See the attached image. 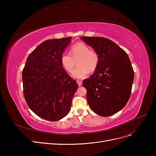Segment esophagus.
Here are the masks:
<instances>
[{
	"label": "esophagus",
	"instance_id": "obj_1",
	"mask_svg": "<svg viewBox=\"0 0 156 156\" xmlns=\"http://www.w3.org/2000/svg\"><path fill=\"white\" fill-rule=\"evenodd\" d=\"M76 82H77L78 85L79 86H81V85H82V81H80V80H77Z\"/></svg>",
	"mask_w": 156,
	"mask_h": 156
}]
</instances>
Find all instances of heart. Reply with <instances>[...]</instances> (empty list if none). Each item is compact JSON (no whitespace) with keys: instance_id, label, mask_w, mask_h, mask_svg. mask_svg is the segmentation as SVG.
Returning a JSON list of instances; mask_svg holds the SVG:
<instances>
[{"instance_id":"1","label":"heart","mask_w":156,"mask_h":156,"mask_svg":"<svg viewBox=\"0 0 156 156\" xmlns=\"http://www.w3.org/2000/svg\"><path fill=\"white\" fill-rule=\"evenodd\" d=\"M61 63L68 73L73 71L77 61L78 67L72 73V76L77 79H83L88 71L94 72L99 63V56L93 49L83 42H77L70 48V54L64 52L61 56Z\"/></svg>"}]
</instances>
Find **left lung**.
<instances>
[{
  "label": "left lung",
  "mask_w": 156,
  "mask_h": 156,
  "mask_svg": "<svg viewBox=\"0 0 156 156\" xmlns=\"http://www.w3.org/2000/svg\"><path fill=\"white\" fill-rule=\"evenodd\" d=\"M99 56L93 75L83 81L90 109L107 117L121 110L128 102L134 79V71L128 54L112 40L103 37L80 38Z\"/></svg>",
  "instance_id": "obj_1"
}]
</instances>
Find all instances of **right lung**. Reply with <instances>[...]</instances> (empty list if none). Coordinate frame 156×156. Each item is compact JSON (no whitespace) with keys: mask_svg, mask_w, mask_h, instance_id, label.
<instances>
[{"mask_svg":"<svg viewBox=\"0 0 156 156\" xmlns=\"http://www.w3.org/2000/svg\"><path fill=\"white\" fill-rule=\"evenodd\" d=\"M71 39L44 41L29 55L22 71L23 95L28 107L48 121H58L67 115L78 87L60 60Z\"/></svg>","mask_w":156,"mask_h":156,"instance_id":"obj_1","label":"right lung"}]
</instances>
